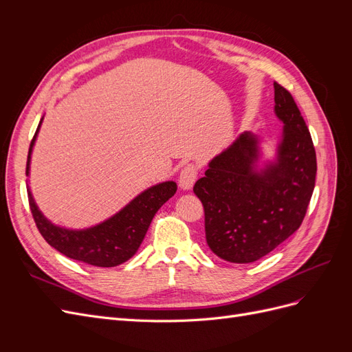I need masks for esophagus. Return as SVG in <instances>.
Masks as SVG:
<instances>
[{
	"instance_id": "obj_1",
	"label": "esophagus",
	"mask_w": 352,
	"mask_h": 352,
	"mask_svg": "<svg viewBox=\"0 0 352 352\" xmlns=\"http://www.w3.org/2000/svg\"><path fill=\"white\" fill-rule=\"evenodd\" d=\"M197 177H198V166L194 163H188L182 167V170H180L179 186L184 190H189L194 186Z\"/></svg>"
}]
</instances>
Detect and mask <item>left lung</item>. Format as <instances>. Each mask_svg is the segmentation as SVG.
I'll list each match as a JSON object with an SVG mask.
<instances>
[{
	"instance_id": "1",
	"label": "left lung",
	"mask_w": 352,
	"mask_h": 352,
	"mask_svg": "<svg viewBox=\"0 0 352 352\" xmlns=\"http://www.w3.org/2000/svg\"><path fill=\"white\" fill-rule=\"evenodd\" d=\"M274 113L283 122L276 160L258 168L260 140L243 132L197 180L206 239L217 257L252 263L289 238L305 217L316 184L311 135L289 91L274 82Z\"/></svg>"
}]
</instances>
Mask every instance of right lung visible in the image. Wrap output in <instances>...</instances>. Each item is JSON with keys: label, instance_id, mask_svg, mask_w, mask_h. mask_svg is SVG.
Here are the masks:
<instances>
[{"label": "right lung", "instance_id": "add662e5", "mask_svg": "<svg viewBox=\"0 0 352 352\" xmlns=\"http://www.w3.org/2000/svg\"><path fill=\"white\" fill-rule=\"evenodd\" d=\"M41 123L42 119L30 142L26 176L29 175L32 148H34ZM176 182H163L148 188L109 220L82 230L54 226L36 207L29 188L28 198L36 228L52 248L65 254L69 258L95 265V267H114L133 257L138 248L141 247L155 212L168 198L176 194Z\"/></svg>", "mask_w": 352, "mask_h": 352}]
</instances>
